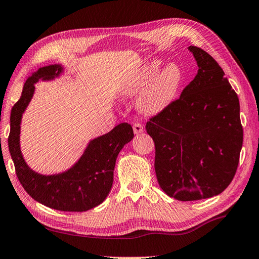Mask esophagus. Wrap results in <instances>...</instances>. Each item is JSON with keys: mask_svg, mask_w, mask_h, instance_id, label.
Segmentation results:
<instances>
[{"mask_svg": "<svg viewBox=\"0 0 259 259\" xmlns=\"http://www.w3.org/2000/svg\"><path fill=\"white\" fill-rule=\"evenodd\" d=\"M133 131H134L135 134L142 133V132H143V125L141 124V123H139V121H136V123L133 124Z\"/></svg>", "mask_w": 259, "mask_h": 259, "instance_id": "34e87169", "label": "esophagus"}]
</instances>
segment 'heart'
Here are the masks:
<instances>
[{
  "label": "heart",
  "mask_w": 259,
  "mask_h": 259,
  "mask_svg": "<svg viewBox=\"0 0 259 259\" xmlns=\"http://www.w3.org/2000/svg\"><path fill=\"white\" fill-rule=\"evenodd\" d=\"M162 61L153 60L132 73L124 84L121 94L125 96L140 92L138 108L146 115H157L172 104L184 81L182 67L176 63H168L161 67Z\"/></svg>",
  "instance_id": "b5f03b06"
}]
</instances>
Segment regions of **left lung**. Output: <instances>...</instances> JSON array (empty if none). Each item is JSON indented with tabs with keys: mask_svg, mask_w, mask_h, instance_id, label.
<instances>
[{
	"mask_svg": "<svg viewBox=\"0 0 259 259\" xmlns=\"http://www.w3.org/2000/svg\"><path fill=\"white\" fill-rule=\"evenodd\" d=\"M188 50L197 62L196 76L145 126L160 187L184 202L217 196L230 185L243 140L239 98L221 66L202 48Z\"/></svg>",
	"mask_w": 259,
	"mask_h": 259,
	"instance_id": "obj_1",
	"label": "left lung"
}]
</instances>
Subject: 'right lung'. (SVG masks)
I'll return each instance as SVG.
<instances>
[{
	"label": "right lung",
	"mask_w": 259,
	"mask_h": 259,
	"mask_svg": "<svg viewBox=\"0 0 259 259\" xmlns=\"http://www.w3.org/2000/svg\"><path fill=\"white\" fill-rule=\"evenodd\" d=\"M62 71L60 65H50L28 77L10 116L9 151L19 182L35 201L58 211L84 212L98 206L109 194L117 155L134 133L130 124L121 123L109 133L92 140L81 159L67 171L53 176L32 171L24 162L19 144L22 113L32 98L33 84L39 79H54Z\"/></svg>",
	"instance_id": "obj_1"
}]
</instances>
